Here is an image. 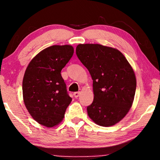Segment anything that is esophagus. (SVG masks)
Segmentation results:
<instances>
[{
	"instance_id": "34e87169",
	"label": "esophagus",
	"mask_w": 160,
	"mask_h": 160,
	"mask_svg": "<svg viewBox=\"0 0 160 160\" xmlns=\"http://www.w3.org/2000/svg\"><path fill=\"white\" fill-rule=\"evenodd\" d=\"M73 95H74L75 98H78V97L80 95V92H74Z\"/></svg>"
}]
</instances>
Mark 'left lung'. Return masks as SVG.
Segmentation results:
<instances>
[{
    "instance_id": "1",
    "label": "left lung",
    "mask_w": 160,
    "mask_h": 160,
    "mask_svg": "<svg viewBox=\"0 0 160 160\" xmlns=\"http://www.w3.org/2000/svg\"><path fill=\"white\" fill-rule=\"evenodd\" d=\"M76 55L93 80L94 100L88 116L102 126L119 122L131 109L136 78L131 65L118 50L101 44H79Z\"/></svg>"
}]
</instances>
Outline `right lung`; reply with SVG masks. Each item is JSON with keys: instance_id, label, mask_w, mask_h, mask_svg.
Masks as SVG:
<instances>
[{"instance_id": "add662e5", "label": "right lung", "mask_w": 160, "mask_h": 160, "mask_svg": "<svg viewBox=\"0 0 160 160\" xmlns=\"http://www.w3.org/2000/svg\"><path fill=\"white\" fill-rule=\"evenodd\" d=\"M70 45H54L39 52L29 63L22 81L23 99L39 124L53 127L64 118L72 98L61 72L73 55Z\"/></svg>"}]
</instances>
